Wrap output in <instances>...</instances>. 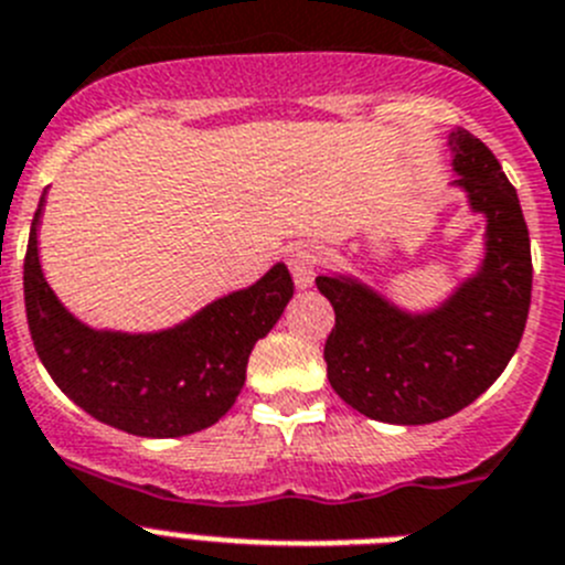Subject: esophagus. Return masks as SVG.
<instances>
[{
  "mask_svg": "<svg viewBox=\"0 0 565 565\" xmlns=\"http://www.w3.org/2000/svg\"><path fill=\"white\" fill-rule=\"evenodd\" d=\"M320 264V247L312 245V242H301L289 250V267H292L295 284L301 289L312 287V278L318 273Z\"/></svg>",
  "mask_w": 565,
  "mask_h": 565,
  "instance_id": "1",
  "label": "esophagus"
}]
</instances>
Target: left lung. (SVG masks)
<instances>
[{
  "label": "left lung",
  "mask_w": 565,
  "mask_h": 565,
  "mask_svg": "<svg viewBox=\"0 0 565 565\" xmlns=\"http://www.w3.org/2000/svg\"><path fill=\"white\" fill-rule=\"evenodd\" d=\"M456 185L487 216V256L439 309L408 315L352 278L318 276L334 307L323 345L345 405L391 425H428L479 399L521 343L532 301L530 231L515 188L467 129L450 135Z\"/></svg>",
  "instance_id": "8db88e82"
}]
</instances>
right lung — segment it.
<instances>
[{
    "label": "right lung",
    "instance_id": "add662e5",
    "mask_svg": "<svg viewBox=\"0 0 565 565\" xmlns=\"http://www.w3.org/2000/svg\"><path fill=\"white\" fill-rule=\"evenodd\" d=\"M39 216L42 205L24 253V309L35 352L55 385L98 422L149 439H174L220 422L245 385L253 345L292 298L287 267L276 264L253 287L166 332H95L61 307L44 281Z\"/></svg>",
    "mask_w": 565,
    "mask_h": 565
}]
</instances>
